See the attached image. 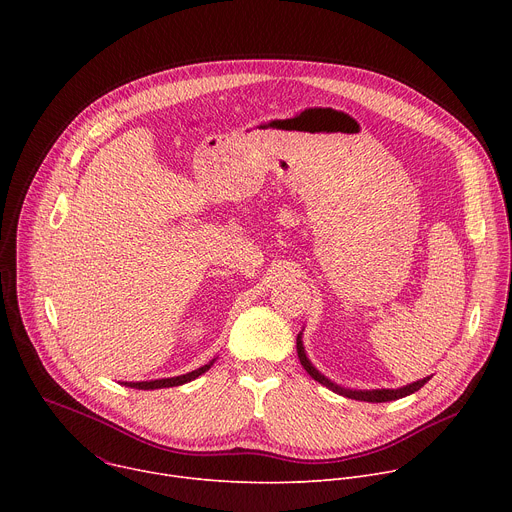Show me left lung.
Masks as SVG:
<instances>
[{"mask_svg":"<svg viewBox=\"0 0 512 512\" xmlns=\"http://www.w3.org/2000/svg\"><path fill=\"white\" fill-rule=\"evenodd\" d=\"M298 356H300V362H302V367L308 371V375L314 379V381H318V383H322L324 387H328V389H332L334 393H338V395H344V397H348V399H356V401H369V403H385V401H395V399H401V397H407V395H411V393H415V391H419L427 381H429V377H425V379H421V381H417V383H411V385H407V387H401V389H377V391H348V389H342V387H338V385H334L332 381H328L324 375H320L312 364H310V360H308V356H306V352H304V346H302V336H298Z\"/></svg>","mask_w":512,"mask_h":512,"instance_id":"left-lung-1","label":"left lung"}]
</instances>
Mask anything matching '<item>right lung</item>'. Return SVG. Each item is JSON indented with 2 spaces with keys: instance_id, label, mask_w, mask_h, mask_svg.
<instances>
[{
  "instance_id": "add662e5",
  "label": "right lung",
  "mask_w": 512,
  "mask_h": 512,
  "mask_svg": "<svg viewBox=\"0 0 512 512\" xmlns=\"http://www.w3.org/2000/svg\"><path fill=\"white\" fill-rule=\"evenodd\" d=\"M212 367V362H208V364H204V367H200V369H196V371H192V373H188V375H180V377H172V379H158V381H141V383H125L127 387H131V389H164V387H178V385H184V383H188V381H192V379H196V377H200L202 373H206L208 369Z\"/></svg>"
}]
</instances>
